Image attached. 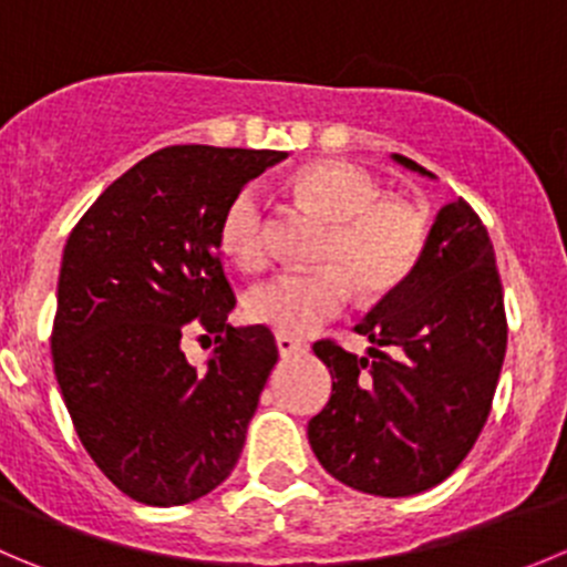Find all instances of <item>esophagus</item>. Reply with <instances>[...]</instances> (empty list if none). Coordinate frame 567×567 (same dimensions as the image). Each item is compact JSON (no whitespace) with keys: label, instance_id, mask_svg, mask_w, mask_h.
Returning a JSON list of instances; mask_svg holds the SVG:
<instances>
[{"label":"esophagus","instance_id":"obj_1","mask_svg":"<svg viewBox=\"0 0 567 567\" xmlns=\"http://www.w3.org/2000/svg\"><path fill=\"white\" fill-rule=\"evenodd\" d=\"M277 349H279V354H282V357H290V354H301V351H307V343H305V340L293 338V334L279 332L277 334Z\"/></svg>","mask_w":567,"mask_h":567}]
</instances>
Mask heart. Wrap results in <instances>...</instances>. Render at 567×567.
Wrapping results in <instances>:
<instances>
[{
    "label": "heart",
    "mask_w": 567,
    "mask_h": 567,
    "mask_svg": "<svg viewBox=\"0 0 567 567\" xmlns=\"http://www.w3.org/2000/svg\"><path fill=\"white\" fill-rule=\"evenodd\" d=\"M296 194L332 224L321 268H282L246 296L257 323L285 334H310L340 316L354 285L365 296L399 288L421 260L426 218L415 205L384 199L371 172L354 163L321 161L296 174ZM221 246L238 266L260 268L268 257V207L257 185H244L221 218Z\"/></svg>",
    "instance_id": "b5f03b06"
}]
</instances>
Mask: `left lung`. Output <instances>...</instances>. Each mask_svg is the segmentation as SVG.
<instances>
[{
    "mask_svg": "<svg viewBox=\"0 0 567 567\" xmlns=\"http://www.w3.org/2000/svg\"><path fill=\"white\" fill-rule=\"evenodd\" d=\"M395 163L432 177L410 157ZM357 357L334 340L312 351L332 373L327 406L307 423L318 463L371 496H415L468 457L507 351V312L491 235L465 199L437 213L421 260L354 327Z\"/></svg>",
    "mask_w": 567,
    "mask_h": 567,
    "instance_id": "obj_1",
    "label": "left lung"
}]
</instances>
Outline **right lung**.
<instances>
[{
	"instance_id": "1",
	"label": "right lung",
	"mask_w": 567,
	"mask_h": 567,
	"mask_svg": "<svg viewBox=\"0 0 567 567\" xmlns=\"http://www.w3.org/2000/svg\"><path fill=\"white\" fill-rule=\"evenodd\" d=\"M271 150L166 146L121 174L71 229L58 279L52 362L76 437L124 496L177 507L233 474L277 365L262 323L235 329L221 266L229 199ZM188 328L217 334L207 372L178 349Z\"/></svg>"
}]
</instances>
